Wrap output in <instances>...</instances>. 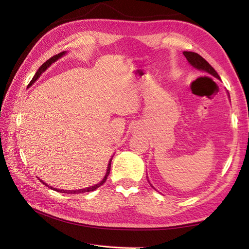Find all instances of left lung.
<instances>
[{"label":"left lung","mask_w":249,"mask_h":249,"mask_svg":"<svg viewBox=\"0 0 249 249\" xmlns=\"http://www.w3.org/2000/svg\"><path fill=\"white\" fill-rule=\"evenodd\" d=\"M183 54L185 55V57H186V60L188 61L190 66H193L195 70L209 73V75L213 76L215 78H217L218 80H220V77H219L218 73L216 72V71L214 70V68L211 66L209 63L203 59L202 56L199 55L198 53H195V52H189V51H184ZM228 97L230 98L229 93H228ZM146 178H147V177H146ZM147 181H149V179H147ZM149 183H150V181H149ZM150 185H151L153 188H154V186H153L151 183H150Z\"/></svg>","instance_id":"8db88e82"}]
</instances>
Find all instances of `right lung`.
<instances>
[{
  "label": "right lung",
  "mask_w": 249,
  "mask_h": 249,
  "mask_svg": "<svg viewBox=\"0 0 249 249\" xmlns=\"http://www.w3.org/2000/svg\"><path fill=\"white\" fill-rule=\"evenodd\" d=\"M66 54V51H64V52H61V53H59V54H56V55H54V56H52V57H50V59L48 60V61H46L43 65H41L39 68H38V71H36V73L34 75V77H33V79H32L31 80V82H30V84H29V87H31L32 84H33L37 79H38L40 76H41V73L43 72H45L47 70H48V68L53 64L54 62H56L57 60L59 59H61L62 56H64ZM113 157V156H112ZM112 157L110 158V160H109V162H108V167H107V172H106V174H105V177H104V178L102 179V181H100L99 183H97V184H95V185H93V186H89V187H86V188H82V189H75V190H66V189H59V188H54V187H52V186H49L48 184L47 183H45L43 179H40L39 178V181L43 183L44 185H46L47 187H49L50 189H52V190H55V192H59V193H64V194H82V193H88V192H93V190H95V189H97L99 186H102V185L106 182V179H107V177L109 176V173H110V168H111V161H112Z\"/></svg>",
  "instance_id": "obj_1"
}]
</instances>
